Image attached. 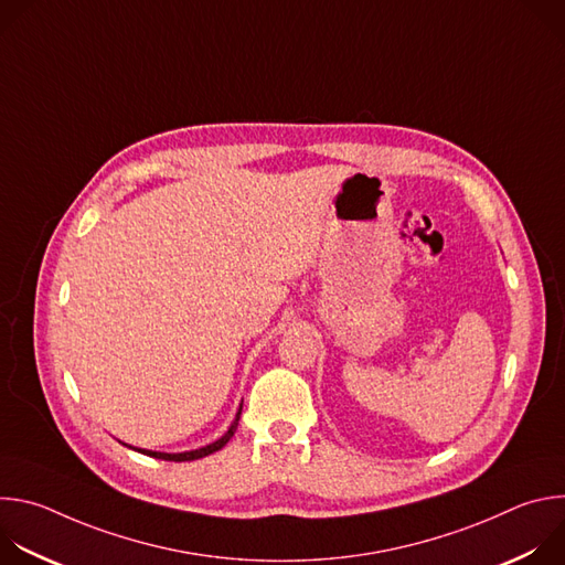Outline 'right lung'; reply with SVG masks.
I'll list each match as a JSON object with an SVG mask.
<instances>
[{
    "label": "right lung",
    "mask_w": 565,
    "mask_h": 565,
    "mask_svg": "<svg viewBox=\"0 0 565 565\" xmlns=\"http://www.w3.org/2000/svg\"><path fill=\"white\" fill-rule=\"evenodd\" d=\"M238 418H241V407H238V412H236V418H234V423L230 425V429L218 438V440H214V443H210V445H205V447H201V449H192V451H181V454H166V451H151V449H138V447H131V449H136V451H140V454H145V456H151V458H160V460H174V462H183V460H196V458H203V456H210V454H214V451H218L221 447H225L227 445V440L234 436V431H236V427H238ZM129 447V445H127Z\"/></svg>",
    "instance_id": "add662e5"
}]
</instances>
